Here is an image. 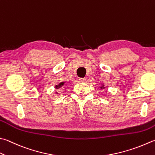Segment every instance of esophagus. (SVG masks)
Masks as SVG:
<instances>
[{"label":"esophagus","mask_w":155,"mask_h":155,"mask_svg":"<svg viewBox=\"0 0 155 155\" xmlns=\"http://www.w3.org/2000/svg\"><path fill=\"white\" fill-rule=\"evenodd\" d=\"M80 82H85L86 79L85 78H80Z\"/></svg>","instance_id":"esophagus-1"}]
</instances>
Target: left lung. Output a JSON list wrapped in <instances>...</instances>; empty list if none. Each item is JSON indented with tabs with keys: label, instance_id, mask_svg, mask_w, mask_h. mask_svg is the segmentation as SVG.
Masks as SVG:
<instances>
[{
	"label": "left lung",
	"instance_id": "left-lung-1",
	"mask_svg": "<svg viewBox=\"0 0 155 155\" xmlns=\"http://www.w3.org/2000/svg\"><path fill=\"white\" fill-rule=\"evenodd\" d=\"M105 87H105V86H104V85H103V84L101 86V89H104Z\"/></svg>",
	"mask_w": 155,
	"mask_h": 155
}]
</instances>
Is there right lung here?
<instances>
[{"label":"right lung","mask_w":155,"mask_h":155,"mask_svg":"<svg viewBox=\"0 0 155 155\" xmlns=\"http://www.w3.org/2000/svg\"><path fill=\"white\" fill-rule=\"evenodd\" d=\"M65 81H62V82L59 83V84H58V85H55V86H54V87H55V88H57V89L61 88V87H63L64 85H65ZM56 93H57V94H58L57 92H56Z\"/></svg>","instance_id":"add662e5"}]
</instances>
